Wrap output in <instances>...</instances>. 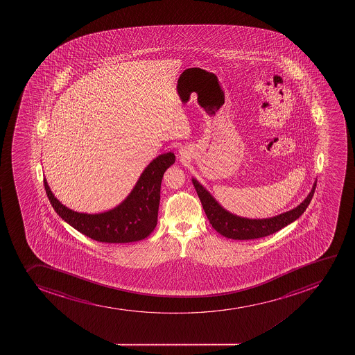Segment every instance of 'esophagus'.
Returning a JSON list of instances; mask_svg holds the SVG:
<instances>
[{
    "label": "esophagus",
    "instance_id": "esophagus-1",
    "mask_svg": "<svg viewBox=\"0 0 355 355\" xmlns=\"http://www.w3.org/2000/svg\"><path fill=\"white\" fill-rule=\"evenodd\" d=\"M180 155L184 154L183 150L180 151Z\"/></svg>",
    "mask_w": 355,
    "mask_h": 355
}]
</instances>
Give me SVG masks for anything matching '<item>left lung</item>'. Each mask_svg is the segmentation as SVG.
I'll use <instances>...</instances> for the list:
<instances>
[{"label":"left lung","mask_w":355,"mask_h":355,"mask_svg":"<svg viewBox=\"0 0 355 355\" xmlns=\"http://www.w3.org/2000/svg\"><path fill=\"white\" fill-rule=\"evenodd\" d=\"M192 183L196 187L198 197L200 199L211 227L227 239L242 241V239L266 237L274 232H279L286 225H291L295 220H297L304 213L306 207L309 206L310 201L313 199L317 180H315L308 197L297 207L268 218H248L232 214L222 207L221 205L215 200V198L196 178H192Z\"/></svg>","instance_id":"8db88e82"}]
</instances>
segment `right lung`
<instances>
[{
  "mask_svg": "<svg viewBox=\"0 0 355 355\" xmlns=\"http://www.w3.org/2000/svg\"><path fill=\"white\" fill-rule=\"evenodd\" d=\"M175 161L171 151L157 156L144 168L123 202L98 214L78 213L66 207L54 197L46 178L44 185L54 211L83 235L102 243L137 242L150 235L157 225L162 178Z\"/></svg>",
  "mask_w": 355,
  "mask_h": 355,
  "instance_id": "right-lung-1",
  "label": "right lung"
}]
</instances>
